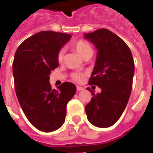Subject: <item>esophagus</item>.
<instances>
[{
    "instance_id": "1",
    "label": "esophagus",
    "mask_w": 153,
    "mask_h": 153,
    "mask_svg": "<svg viewBox=\"0 0 153 153\" xmlns=\"http://www.w3.org/2000/svg\"><path fill=\"white\" fill-rule=\"evenodd\" d=\"M76 88H77V91H81V90L84 89L83 87H81V86H77Z\"/></svg>"
}]
</instances>
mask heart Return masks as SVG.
<instances>
[{
  "mask_svg": "<svg viewBox=\"0 0 153 153\" xmlns=\"http://www.w3.org/2000/svg\"><path fill=\"white\" fill-rule=\"evenodd\" d=\"M72 47H73L74 50L76 51L77 52L79 53L80 56L83 57L87 56H92L93 54V49L92 47L90 46L89 44L86 41L83 40H79L74 42L72 43ZM63 56H64V50H60L59 54H58V60L61 62L62 60H63ZM83 74L82 73H74L72 74V78L74 81L76 82H80L81 80L83 79Z\"/></svg>",
  "mask_w": 153,
  "mask_h": 153,
  "instance_id": "obj_1",
  "label": "heart"
}]
</instances>
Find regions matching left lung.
I'll return each instance as SVG.
<instances>
[{"instance_id": "obj_1", "label": "left lung", "mask_w": 153, "mask_h": 153, "mask_svg": "<svg viewBox=\"0 0 153 153\" xmlns=\"http://www.w3.org/2000/svg\"><path fill=\"white\" fill-rule=\"evenodd\" d=\"M83 38L95 46L97 57L89 84L101 88L85 106L88 121L99 128L115 124L127 106L132 90L134 63L131 51L121 38L108 29L101 28Z\"/></svg>"}]
</instances>
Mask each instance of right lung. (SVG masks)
I'll use <instances>...</instances> for the list:
<instances>
[{"instance_id":"obj_1","label":"right lung","mask_w":153,"mask_h":153,"mask_svg":"<svg viewBox=\"0 0 153 153\" xmlns=\"http://www.w3.org/2000/svg\"><path fill=\"white\" fill-rule=\"evenodd\" d=\"M71 35L42 31L24 41L15 54L13 76L16 96L23 111L35 128L51 132L65 120L66 105L76 86L65 82L57 89L49 83L51 71L59 65L58 54Z\"/></svg>"}]
</instances>
